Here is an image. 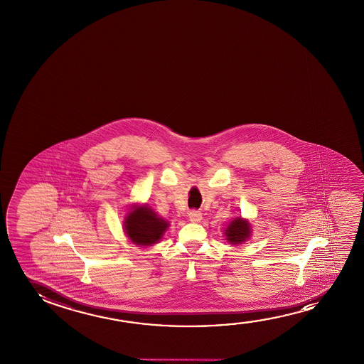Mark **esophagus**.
Segmentation results:
<instances>
[{
	"instance_id": "1",
	"label": "esophagus",
	"mask_w": 364,
	"mask_h": 364,
	"mask_svg": "<svg viewBox=\"0 0 364 364\" xmlns=\"http://www.w3.org/2000/svg\"><path fill=\"white\" fill-rule=\"evenodd\" d=\"M189 219L193 223H199L200 220L203 219V214L198 210H191L189 211Z\"/></svg>"
}]
</instances>
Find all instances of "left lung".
I'll return each instance as SVG.
<instances>
[{"label": "left lung", "instance_id": "left-lung-1", "mask_svg": "<svg viewBox=\"0 0 364 364\" xmlns=\"http://www.w3.org/2000/svg\"><path fill=\"white\" fill-rule=\"evenodd\" d=\"M250 225L247 221H244L241 218H236L234 221H231V224L228 226L226 230V237L228 241L231 244H241L249 239L250 236Z\"/></svg>", "mask_w": 364, "mask_h": 364}]
</instances>
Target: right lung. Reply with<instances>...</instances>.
<instances>
[{
  "label": "right lung",
  "mask_w": 364,
  "mask_h": 364,
  "mask_svg": "<svg viewBox=\"0 0 364 364\" xmlns=\"http://www.w3.org/2000/svg\"><path fill=\"white\" fill-rule=\"evenodd\" d=\"M168 226L169 224L146 205L130 211L124 221L125 234L132 242L140 246H150L159 241Z\"/></svg>",
  "instance_id": "obj_1"
}]
</instances>
